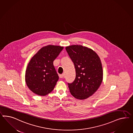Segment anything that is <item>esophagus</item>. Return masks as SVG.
Returning a JSON list of instances; mask_svg holds the SVG:
<instances>
[{
	"instance_id": "esophagus-1",
	"label": "esophagus",
	"mask_w": 133,
	"mask_h": 133,
	"mask_svg": "<svg viewBox=\"0 0 133 133\" xmlns=\"http://www.w3.org/2000/svg\"><path fill=\"white\" fill-rule=\"evenodd\" d=\"M59 77L61 78H63L64 77V75L63 74H61V75H59Z\"/></svg>"
}]
</instances>
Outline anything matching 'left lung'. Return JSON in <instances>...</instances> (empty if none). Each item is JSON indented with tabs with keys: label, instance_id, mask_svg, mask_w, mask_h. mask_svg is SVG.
<instances>
[{
	"label": "left lung",
	"instance_id": "1",
	"mask_svg": "<svg viewBox=\"0 0 133 133\" xmlns=\"http://www.w3.org/2000/svg\"><path fill=\"white\" fill-rule=\"evenodd\" d=\"M65 49L74 64L76 74L75 81L68 83L70 92L77 99H86L97 91L103 80L101 59L92 49L81 45Z\"/></svg>",
	"mask_w": 133,
	"mask_h": 133
}]
</instances>
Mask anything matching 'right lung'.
Here are the masks:
<instances>
[{
  "label": "right lung",
  "mask_w": 133,
  "mask_h": 133,
  "mask_svg": "<svg viewBox=\"0 0 133 133\" xmlns=\"http://www.w3.org/2000/svg\"><path fill=\"white\" fill-rule=\"evenodd\" d=\"M63 49L49 45L41 48L32 56L26 68L25 81L33 93L44 96L53 90L59 78L53 61Z\"/></svg>",
  "instance_id": "add662e5"
}]
</instances>
